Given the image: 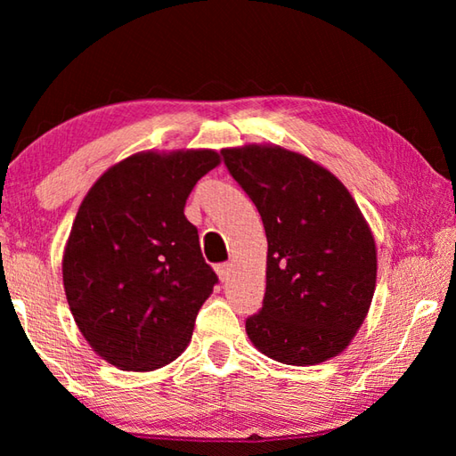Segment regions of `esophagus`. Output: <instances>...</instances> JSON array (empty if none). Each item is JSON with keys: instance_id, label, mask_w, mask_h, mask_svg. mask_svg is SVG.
Instances as JSON below:
<instances>
[{"instance_id": "1", "label": "esophagus", "mask_w": 456, "mask_h": 456, "mask_svg": "<svg viewBox=\"0 0 456 456\" xmlns=\"http://www.w3.org/2000/svg\"><path fill=\"white\" fill-rule=\"evenodd\" d=\"M215 272H217L221 281H225L227 277H229V273H231V265L229 264H219L217 267H215Z\"/></svg>"}]
</instances>
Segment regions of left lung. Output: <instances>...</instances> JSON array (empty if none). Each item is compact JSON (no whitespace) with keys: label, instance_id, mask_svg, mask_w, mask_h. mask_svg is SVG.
<instances>
[{"label":"left lung","instance_id":"1","mask_svg":"<svg viewBox=\"0 0 456 456\" xmlns=\"http://www.w3.org/2000/svg\"><path fill=\"white\" fill-rule=\"evenodd\" d=\"M221 154L267 235L264 305L245 320L247 336L283 364L338 356L364 322L376 288L374 237L356 200L328 168L281 146Z\"/></svg>","mask_w":456,"mask_h":456}]
</instances>
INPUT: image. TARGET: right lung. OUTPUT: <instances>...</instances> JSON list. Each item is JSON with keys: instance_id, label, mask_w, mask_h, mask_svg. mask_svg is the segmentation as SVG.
Returning a JSON list of instances; mask_svg holds the SVG:
<instances>
[{"instance_id": "add662e5", "label": "right lung", "mask_w": 456, "mask_h": 456, "mask_svg": "<svg viewBox=\"0 0 456 456\" xmlns=\"http://www.w3.org/2000/svg\"><path fill=\"white\" fill-rule=\"evenodd\" d=\"M219 163L207 149L138 152L108 168L84 197L61 275L78 330L112 366L149 372L189 346L219 280L184 203Z\"/></svg>"}]
</instances>
